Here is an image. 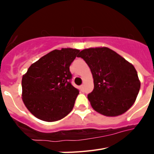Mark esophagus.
Returning a JSON list of instances; mask_svg holds the SVG:
<instances>
[{
    "label": "esophagus",
    "mask_w": 154,
    "mask_h": 154,
    "mask_svg": "<svg viewBox=\"0 0 154 154\" xmlns=\"http://www.w3.org/2000/svg\"><path fill=\"white\" fill-rule=\"evenodd\" d=\"M83 86H84L83 85H82L81 86H80V88H81V89H83Z\"/></svg>",
    "instance_id": "1"
}]
</instances>
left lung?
Wrapping results in <instances>:
<instances>
[{"instance_id":"obj_1","label":"left lung","mask_w":154,"mask_h":154,"mask_svg":"<svg viewBox=\"0 0 154 154\" xmlns=\"http://www.w3.org/2000/svg\"><path fill=\"white\" fill-rule=\"evenodd\" d=\"M90 68L94 89L88 95L93 109L106 116L126 112L135 103L140 89L136 69L124 58L106 47L80 51Z\"/></svg>"}]
</instances>
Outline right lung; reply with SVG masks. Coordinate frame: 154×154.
Returning a JSON list of instances; mask_svg holds the SVG:
<instances>
[{
  "instance_id": "1",
  "label": "right lung",
  "mask_w": 154,
  "mask_h": 154,
  "mask_svg": "<svg viewBox=\"0 0 154 154\" xmlns=\"http://www.w3.org/2000/svg\"><path fill=\"white\" fill-rule=\"evenodd\" d=\"M79 50H53L28 68L23 75L22 100L29 112L46 122L59 120L74 107L79 92L70 82L69 66Z\"/></svg>"
}]
</instances>
